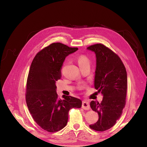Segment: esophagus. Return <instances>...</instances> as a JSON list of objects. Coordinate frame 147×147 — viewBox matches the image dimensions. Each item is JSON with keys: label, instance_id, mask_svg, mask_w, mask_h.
Masks as SVG:
<instances>
[{"label": "esophagus", "instance_id": "1", "mask_svg": "<svg viewBox=\"0 0 147 147\" xmlns=\"http://www.w3.org/2000/svg\"><path fill=\"white\" fill-rule=\"evenodd\" d=\"M82 107L83 108V109L85 110H90V105H89V102H88V101H83Z\"/></svg>", "mask_w": 147, "mask_h": 147}]
</instances>
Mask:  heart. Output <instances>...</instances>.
Masks as SVG:
<instances>
[{
  "instance_id": "b5f03b06",
  "label": "heart",
  "mask_w": 147,
  "mask_h": 147,
  "mask_svg": "<svg viewBox=\"0 0 147 147\" xmlns=\"http://www.w3.org/2000/svg\"><path fill=\"white\" fill-rule=\"evenodd\" d=\"M78 62L80 67L84 65H89L90 64L89 58L84 55H80L78 58Z\"/></svg>"
}]
</instances>
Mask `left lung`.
I'll list each match as a JSON object with an SVG mask.
<instances>
[{
    "mask_svg": "<svg viewBox=\"0 0 147 147\" xmlns=\"http://www.w3.org/2000/svg\"><path fill=\"white\" fill-rule=\"evenodd\" d=\"M87 49L95 53L94 86L103 95L101 103L94 101L90 103L92 110L98 113L99 119L89 127L94 130L103 132L115 124L125 107L127 73L120 58L103 44H95Z\"/></svg>",
    "mask_w": 147,
    "mask_h": 147,
    "instance_id": "left-lung-1",
    "label": "left lung"
}]
</instances>
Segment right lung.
Here are the masks:
<instances>
[{"mask_svg":"<svg viewBox=\"0 0 147 147\" xmlns=\"http://www.w3.org/2000/svg\"><path fill=\"white\" fill-rule=\"evenodd\" d=\"M78 48L53 43L38 52L28 75L26 100L34 120L42 129L55 132L67 125L69 110L82 107L80 99L71 96L58 98L56 82L61 79V67L67 56Z\"/></svg>","mask_w":147,"mask_h":147,"instance_id":"obj_1","label":"right lung"}]
</instances>
